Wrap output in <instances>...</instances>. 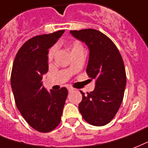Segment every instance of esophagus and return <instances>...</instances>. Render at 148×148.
<instances>
[{
    "instance_id": "1",
    "label": "esophagus",
    "mask_w": 148,
    "mask_h": 148,
    "mask_svg": "<svg viewBox=\"0 0 148 148\" xmlns=\"http://www.w3.org/2000/svg\"><path fill=\"white\" fill-rule=\"evenodd\" d=\"M68 90H69V92H73V90H74V88L71 87H68Z\"/></svg>"
}]
</instances>
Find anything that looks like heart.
Returning a JSON list of instances; mask_svg holds the SVG:
<instances>
[{
    "mask_svg": "<svg viewBox=\"0 0 148 148\" xmlns=\"http://www.w3.org/2000/svg\"><path fill=\"white\" fill-rule=\"evenodd\" d=\"M70 47H71V49H72V53L84 50V46L82 45V43L79 41H77V40L73 41L71 42V44H70ZM55 53H56V48L55 47H52L51 49L49 50V52H48V59H49V61H51L52 59L53 58Z\"/></svg>",
    "mask_w": 148,
    "mask_h": 148,
    "instance_id": "b5f03b06",
    "label": "heart"
}]
</instances>
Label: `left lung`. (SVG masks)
<instances>
[{
    "instance_id": "left-lung-1",
    "label": "left lung",
    "mask_w": 148,
    "mask_h": 148,
    "mask_svg": "<svg viewBox=\"0 0 148 148\" xmlns=\"http://www.w3.org/2000/svg\"><path fill=\"white\" fill-rule=\"evenodd\" d=\"M73 36L87 45L90 55L87 73L95 79L93 91L83 95L79 110L90 125L103 126L112 121L123 101L126 85L124 61L113 41L95 29L71 31Z\"/></svg>"
}]
</instances>
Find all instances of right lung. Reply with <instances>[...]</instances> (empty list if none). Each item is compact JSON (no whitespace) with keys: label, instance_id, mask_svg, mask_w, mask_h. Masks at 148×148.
Wrapping results in <instances>:
<instances>
[{"label":"right lung","instance_id":"1","mask_svg":"<svg viewBox=\"0 0 148 148\" xmlns=\"http://www.w3.org/2000/svg\"><path fill=\"white\" fill-rule=\"evenodd\" d=\"M64 30L27 40L17 52L11 73V86L17 108L28 125L40 132H49L61 122L68 96L66 87L48 92L42 75L48 71V49Z\"/></svg>","mask_w":148,"mask_h":148}]
</instances>
